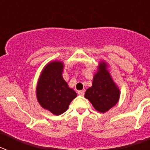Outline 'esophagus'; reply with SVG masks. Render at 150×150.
Here are the masks:
<instances>
[{
    "mask_svg": "<svg viewBox=\"0 0 150 150\" xmlns=\"http://www.w3.org/2000/svg\"><path fill=\"white\" fill-rule=\"evenodd\" d=\"M85 94L84 90H80V91H78V95H80V96H83Z\"/></svg>",
    "mask_w": 150,
    "mask_h": 150,
    "instance_id": "34e87169",
    "label": "esophagus"
}]
</instances>
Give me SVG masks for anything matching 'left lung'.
<instances>
[{
	"instance_id": "8db88e82",
	"label": "left lung",
	"mask_w": 150,
	"mask_h": 150,
	"mask_svg": "<svg viewBox=\"0 0 150 150\" xmlns=\"http://www.w3.org/2000/svg\"><path fill=\"white\" fill-rule=\"evenodd\" d=\"M120 97V90L108 71V64L101 61L93 76L92 86L87 88L85 98L97 111L104 113L117 104Z\"/></svg>"
}]
</instances>
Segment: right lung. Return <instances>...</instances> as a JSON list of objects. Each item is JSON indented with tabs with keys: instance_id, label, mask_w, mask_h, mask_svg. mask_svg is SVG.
Returning a JSON list of instances; mask_svg holds the SVG:
<instances>
[{
	"instance_id": "right-lung-1",
	"label": "right lung",
	"mask_w": 150,
	"mask_h": 150,
	"mask_svg": "<svg viewBox=\"0 0 150 150\" xmlns=\"http://www.w3.org/2000/svg\"><path fill=\"white\" fill-rule=\"evenodd\" d=\"M64 67V64L61 61L46 64L41 71L36 89L40 105L56 116L65 112L77 96L62 76Z\"/></svg>"
}]
</instances>
